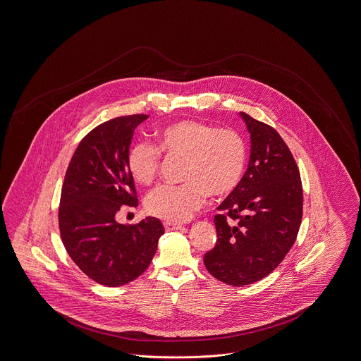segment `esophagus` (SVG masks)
Instances as JSON below:
<instances>
[{
	"label": "esophagus",
	"instance_id": "34e87169",
	"mask_svg": "<svg viewBox=\"0 0 361 361\" xmlns=\"http://www.w3.org/2000/svg\"><path fill=\"white\" fill-rule=\"evenodd\" d=\"M163 227H164V230H167V231L178 230V228H181V223H176V221H164V223H163Z\"/></svg>",
	"mask_w": 361,
	"mask_h": 361
}]
</instances>
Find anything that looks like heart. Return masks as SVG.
Masks as SVG:
<instances>
[{"label": "heart", "instance_id": "obj_1", "mask_svg": "<svg viewBox=\"0 0 361 361\" xmlns=\"http://www.w3.org/2000/svg\"><path fill=\"white\" fill-rule=\"evenodd\" d=\"M157 148L138 142L128 151L133 178L152 184L159 171L161 153L184 158L183 185H161L145 200L147 210L163 220L181 223L203 206L206 197L231 194L240 183L246 164V144L240 133L195 121L171 123L159 130Z\"/></svg>", "mask_w": 361, "mask_h": 361}]
</instances>
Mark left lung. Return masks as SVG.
<instances>
[{
    "mask_svg": "<svg viewBox=\"0 0 361 361\" xmlns=\"http://www.w3.org/2000/svg\"><path fill=\"white\" fill-rule=\"evenodd\" d=\"M240 115L250 134L249 164L217 207V242L203 256L214 279L234 286L260 281L279 267L303 213L300 173L288 145L271 126Z\"/></svg>",
    "mask_w": 361,
    "mask_h": 361,
    "instance_id": "8db88e82",
    "label": "left lung"
}]
</instances>
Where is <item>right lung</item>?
<instances>
[{"mask_svg": "<svg viewBox=\"0 0 361 361\" xmlns=\"http://www.w3.org/2000/svg\"><path fill=\"white\" fill-rule=\"evenodd\" d=\"M147 118L121 116L91 130L76 148L62 185L58 217L63 246L87 277L105 286L140 277L164 233L155 217L131 226L116 221L123 204H138L127 157L135 127Z\"/></svg>", "mask_w": 361, "mask_h": 361, "instance_id": "1", "label": "right lung"}]
</instances>
